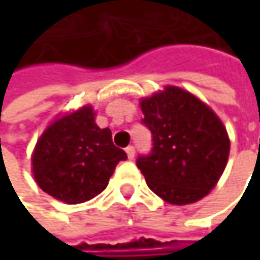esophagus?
<instances>
[{"label": "esophagus", "mask_w": 260, "mask_h": 260, "mask_svg": "<svg viewBox=\"0 0 260 260\" xmlns=\"http://www.w3.org/2000/svg\"><path fill=\"white\" fill-rule=\"evenodd\" d=\"M126 155H128L129 159H134V156H135V147L134 146H128L126 147Z\"/></svg>", "instance_id": "1"}]
</instances>
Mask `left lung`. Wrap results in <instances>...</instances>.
I'll list each match as a JSON object with an SVG mask.
<instances>
[{
    "mask_svg": "<svg viewBox=\"0 0 260 260\" xmlns=\"http://www.w3.org/2000/svg\"><path fill=\"white\" fill-rule=\"evenodd\" d=\"M152 150L137 158L147 186L172 205L205 197L223 175L231 141L217 114L191 93L166 87L141 101Z\"/></svg>",
    "mask_w": 260,
    "mask_h": 260,
    "instance_id": "obj_1",
    "label": "left lung"
}]
</instances>
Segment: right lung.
I'll return each mask as SVG.
<instances>
[{
	"mask_svg": "<svg viewBox=\"0 0 260 260\" xmlns=\"http://www.w3.org/2000/svg\"><path fill=\"white\" fill-rule=\"evenodd\" d=\"M126 158L113 144L111 131L94 123L91 107H82L42 134L32 153V173L45 192L75 205L101 194Z\"/></svg>",
	"mask_w": 260,
	"mask_h": 260,
	"instance_id": "1",
	"label": "right lung"
}]
</instances>
